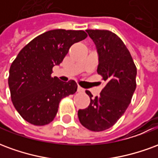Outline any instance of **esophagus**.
Wrapping results in <instances>:
<instances>
[{
    "mask_svg": "<svg viewBox=\"0 0 158 158\" xmlns=\"http://www.w3.org/2000/svg\"><path fill=\"white\" fill-rule=\"evenodd\" d=\"M78 92H85V89H83L80 86H78Z\"/></svg>",
    "mask_w": 158,
    "mask_h": 158,
    "instance_id": "1",
    "label": "esophagus"
}]
</instances>
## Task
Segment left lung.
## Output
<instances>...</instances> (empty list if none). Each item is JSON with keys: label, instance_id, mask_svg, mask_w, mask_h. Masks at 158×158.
<instances>
[{"label": "left lung", "instance_id": "1", "mask_svg": "<svg viewBox=\"0 0 158 158\" xmlns=\"http://www.w3.org/2000/svg\"><path fill=\"white\" fill-rule=\"evenodd\" d=\"M99 56L98 74L106 82L99 96L79 109V122L86 129L100 132L109 129L125 113L136 88V67L129 50L118 36L109 30L87 29Z\"/></svg>", "mask_w": 158, "mask_h": 158}]
</instances>
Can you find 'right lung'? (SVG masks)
<instances>
[{"mask_svg": "<svg viewBox=\"0 0 158 158\" xmlns=\"http://www.w3.org/2000/svg\"><path fill=\"white\" fill-rule=\"evenodd\" d=\"M87 37L83 30L53 29L40 35L19 52L10 67L8 85L13 106L31 124L43 126L54 119L62 98L77 91L74 80L52 78L74 43Z\"/></svg>", "mask_w": 158, "mask_h": 158, "instance_id": "1", "label": "right lung"}]
</instances>
